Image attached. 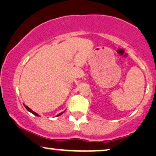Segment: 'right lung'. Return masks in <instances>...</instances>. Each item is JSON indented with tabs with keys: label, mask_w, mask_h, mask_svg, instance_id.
Segmentation results:
<instances>
[{
	"label": "right lung",
	"mask_w": 156,
	"mask_h": 156,
	"mask_svg": "<svg viewBox=\"0 0 156 156\" xmlns=\"http://www.w3.org/2000/svg\"><path fill=\"white\" fill-rule=\"evenodd\" d=\"M25 108H26V109H27V110H28V111L29 112H31V113H32L33 114H34V115L35 116H37V117H38V114H37V113H35V112H33L32 111V110H31V109H29V108L28 107V106H25ZM64 113V112H61V113L60 114H58V116H57V117H58V116H60V115H61V114H63Z\"/></svg>",
	"instance_id": "right-lung-1"
}]
</instances>
